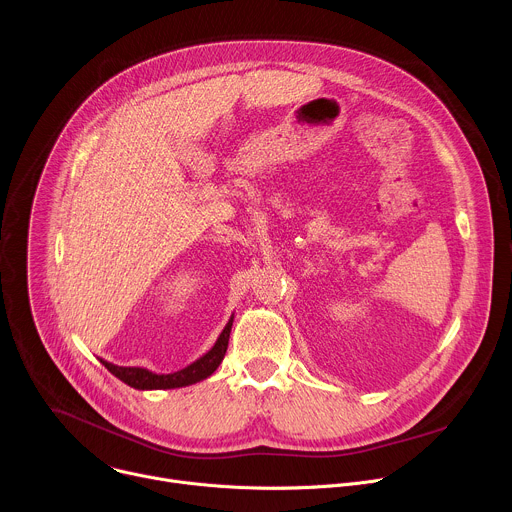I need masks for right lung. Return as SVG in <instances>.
I'll list each match as a JSON object with an SVG mask.
<instances>
[{"mask_svg":"<svg viewBox=\"0 0 512 512\" xmlns=\"http://www.w3.org/2000/svg\"><path fill=\"white\" fill-rule=\"evenodd\" d=\"M233 318H229L227 326L223 328L221 336L216 338L214 346L202 354L198 360H194L188 367L170 373V375H160L154 371H148L143 367H117L113 362H107L101 358V362L105 364V369L115 375L119 381H123L125 385L139 389V391H154V389H178V387H188L194 385L198 381H204L206 377H210L216 369L218 364L223 362L227 346H229V336H231V328H233Z\"/></svg>","mask_w":512,"mask_h":512,"instance_id":"right-lung-1","label":"right lung"}]
</instances>
